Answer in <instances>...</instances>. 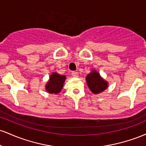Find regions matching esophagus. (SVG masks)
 <instances>
[{
	"label": "esophagus",
	"instance_id": "34e87169",
	"mask_svg": "<svg viewBox=\"0 0 146 146\" xmlns=\"http://www.w3.org/2000/svg\"><path fill=\"white\" fill-rule=\"evenodd\" d=\"M71 75H72V76H73V77H74V78H78V75H79V74H78V72H75V71H73V72H72Z\"/></svg>",
	"mask_w": 146,
	"mask_h": 146
}]
</instances>
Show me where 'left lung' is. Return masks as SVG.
<instances>
[{"label":"left lung","instance_id":"left-lung-1","mask_svg":"<svg viewBox=\"0 0 146 146\" xmlns=\"http://www.w3.org/2000/svg\"><path fill=\"white\" fill-rule=\"evenodd\" d=\"M86 81L88 88L93 94L102 93L108 88V82L102 78L100 73L95 69L91 70L86 77Z\"/></svg>","mask_w":146,"mask_h":146}]
</instances>
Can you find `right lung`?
I'll use <instances>...</instances> for the list:
<instances>
[{
    "label": "right lung",
    "instance_id": "1",
    "mask_svg": "<svg viewBox=\"0 0 146 146\" xmlns=\"http://www.w3.org/2000/svg\"><path fill=\"white\" fill-rule=\"evenodd\" d=\"M66 78L65 75L53 72L45 85V90L50 94H58L62 89Z\"/></svg>",
    "mask_w": 146,
    "mask_h": 146
}]
</instances>
